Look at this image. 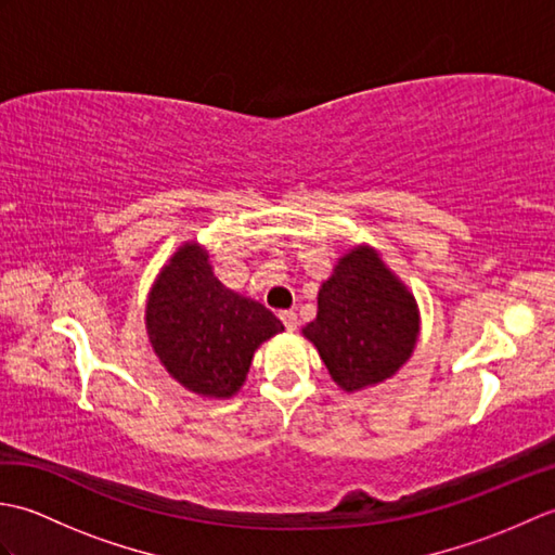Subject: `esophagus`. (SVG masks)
<instances>
[{
  "label": "esophagus",
  "instance_id": "34e87169",
  "mask_svg": "<svg viewBox=\"0 0 555 555\" xmlns=\"http://www.w3.org/2000/svg\"><path fill=\"white\" fill-rule=\"evenodd\" d=\"M279 317H281V322L286 324L288 332H296V326H298V314H296V312H293V310H284Z\"/></svg>",
  "mask_w": 555,
  "mask_h": 555
}]
</instances>
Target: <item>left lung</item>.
Instances as JSON below:
<instances>
[{
    "instance_id": "1",
    "label": "left lung",
    "mask_w": 555,
    "mask_h": 555,
    "mask_svg": "<svg viewBox=\"0 0 555 555\" xmlns=\"http://www.w3.org/2000/svg\"><path fill=\"white\" fill-rule=\"evenodd\" d=\"M302 336L346 393L384 384L415 352L420 308L376 247L360 243L338 257L317 293V317Z\"/></svg>"
}]
</instances>
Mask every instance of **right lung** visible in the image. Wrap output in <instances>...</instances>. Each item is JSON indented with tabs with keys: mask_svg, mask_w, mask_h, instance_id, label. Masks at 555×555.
<instances>
[{
	"mask_svg": "<svg viewBox=\"0 0 555 555\" xmlns=\"http://www.w3.org/2000/svg\"><path fill=\"white\" fill-rule=\"evenodd\" d=\"M145 328L173 382L195 396L227 400L245 384L255 350L284 324L262 302L223 286L205 245L185 241L147 293Z\"/></svg>",
	"mask_w": 555,
	"mask_h": 555,
	"instance_id": "right-lung-1",
	"label": "right lung"
}]
</instances>
